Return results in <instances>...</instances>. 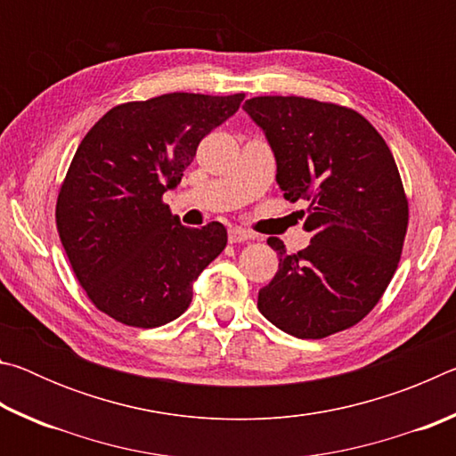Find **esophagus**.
<instances>
[{
  "label": "esophagus",
  "instance_id": "esophagus-1",
  "mask_svg": "<svg viewBox=\"0 0 456 456\" xmlns=\"http://www.w3.org/2000/svg\"><path fill=\"white\" fill-rule=\"evenodd\" d=\"M251 239H256V235H253L251 231L243 229V227H231L229 229V241L231 243H245V241H251Z\"/></svg>",
  "mask_w": 456,
  "mask_h": 456
}]
</instances>
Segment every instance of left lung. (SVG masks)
Wrapping results in <instances>:
<instances>
[{"label":"left lung","mask_w":456,"mask_h":456,"mask_svg":"<svg viewBox=\"0 0 456 456\" xmlns=\"http://www.w3.org/2000/svg\"><path fill=\"white\" fill-rule=\"evenodd\" d=\"M245 112L264 128L283 197L307 200L305 249L267 245L280 269L259 289L265 318L302 339L356 326L395 275L408 229V199L395 157L352 108L302 96H256Z\"/></svg>","instance_id":"obj_1"}]
</instances>
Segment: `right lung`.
<instances>
[{
	"mask_svg": "<svg viewBox=\"0 0 456 456\" xmlns=\"http://www.w3.org/2000/svg\"><path fill=\"white\" fill-rule=\"evenodd\" d=\"M243 98L171 92L125 102L82 138L58 192L56 227L76 280L112 320L133 328L176 320L192 281L225 249L221 223L183 227L163 195Z\"/></svg>",
	"mask_w": 456,
	"mask_h": 456,
	"instance_id": "1",
	"label": "right lung"
}]
</instances>
